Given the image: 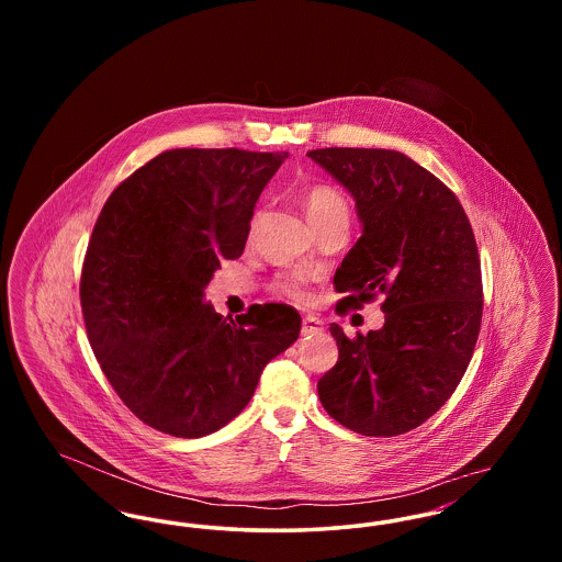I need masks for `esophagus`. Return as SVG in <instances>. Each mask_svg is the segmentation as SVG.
Here are the masks:
<instances>
[{
    "instance_id": "1",
    "label": "esophagus",
    "mask_w": 562,
    "mask_h": 562,
    "mask_svg": "<svg viewBox=\"0 0 562 562\" xmlns=\"http://www.w3.org/2000/svg\"><path fill=\"white\" fill-rule=\"evenodd\" d=\"M322 330V322L318 318H314V316H303V321H301V333L303 335H316V333H321Z\"/></svg>"
}]
</instances>
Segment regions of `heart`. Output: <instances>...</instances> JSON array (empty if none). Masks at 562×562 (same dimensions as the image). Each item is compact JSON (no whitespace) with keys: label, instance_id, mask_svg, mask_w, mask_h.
Wrapping results in <instances>:
<instances>
[{"label":"heart","instance_id":"heart-1","mask_svg":"<svg viewBox=\"0 0 562 562\" xmlns=\"http://www.w3.org/2000/svg\"><path fill=\"white\" fill-rule=\"evenodd\" d=\"M303 209L310 216V221L316 225V229L335 221V218H348V202L346 198L330 186H314L303 193ZM276 293L291 299L299 305H307L312 301V294L307 291L305 282L299 276L280 278L273 284Z\"/></svg>","mask_w":562,"mask_h":562}]
</instances>
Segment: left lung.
<instances>
[{
  "mask_svg": "<svg viewBox=\"0 0 562 562\" xmlns=\"http://www.w3.org/2000/svg\"><path fill=\"white\" fill-rule=\"evenodd\" d=\"M307 156L356 200L362 236L335 271L341 307L383 294L385 324L348 339L318 381L326 413L362 436L419 428L465 373L482 321L479 246L457 195L392 149L326 147Z\"/></svg>",
  "mask_w": 562,
  "mask_h": 562,
  "instance_id": "left-lung-1",
  "label": "left lung"
}]
</instances>
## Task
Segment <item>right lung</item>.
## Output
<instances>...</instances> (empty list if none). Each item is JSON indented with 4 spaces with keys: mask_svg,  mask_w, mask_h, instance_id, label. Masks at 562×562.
Instances as JSON below:
<instances>
[{
    "mask_svg": "<svg viewBox=\"0 0 562 562\" xmlns=\"http://www.w3.org/2000/svg\"><path fill=\"white\" fill-rule=\"evenodd\" d=\"M284 158L170 149L113 189L99 214L81 268L83 322L109 383L149 428L177 438L223 428L296 341L291 305H250L232 321L202 299L221 263L244 252Z\"/></svg>",
    "mask_w": 562,
    "mask_h": 562,
    "instance_id": "1",
    "label": "right lung"
}]
</instances>
